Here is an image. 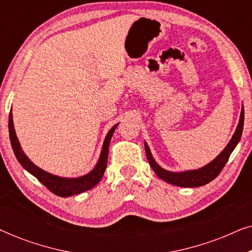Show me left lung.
<instances>
[{
	"mask_svg": "<svg viewBox=\"0 0 252 252\" xmlns=\"http://www.w3.org/2000/svg\"><path fill=\"white\" fill-rule=\"evenodd\" d=\"M243 124L244 108L242 105L239 124H237L235 133L233 134L232 139H230L228 144H227L225 149H223L215 159L210 161V163L208 165H205V166L197 168V170H187L182 172H172L165 170V168L161 167L160 165H158L157 161L155 160L149 147H148L147 142L144 141V148H146L148 161H149L151 168H153L157 177L160 178L161 180H164L165 182H167V184L185 188H194L199 187V186H204L206 184H209L210 181H212L213 179L218 177V174L221 172L223 166L226 165L230 154L233 153V150L235 149L237 143L240 142L243 132Z\"/></svg>",
	"mask_w": 252,
	"mask_h": 252,
	"instance_id": "8db88e82",
	"label": "left lung"
}]
</instances>
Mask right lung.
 Returning a JSON list of instances; mask_svg holds the SVG:
<instances>
[{
    "mask_svg": "<svg viewBox=\"0 0 252 252\" xmlns=\"http://www.w3.org/2000/svg\"><path fill=\"white\" fill-rule=\"evenodd\" d=\"M12 110H10L9 115V135H10V142H11V147L17 160L19 161L20 165L25 168V170L35 177L41 184L49 189L51 192L55 195L61 196V197H68V196H73L81 194V192L87 191L101 181V179L104 174V171L106 168V163H108V154H109V146L111 137L115 132L116 127L118 124L111 127L106 134L104 142H103L101 155H99L98 160L94 168L87 174L81 175L78 178H64L58 177V175L51 174L49 172L42 170L39 166H36L29 157L24 153L22 147H20L19 140L16 135L15 127H13V119H12Z\"/></svg>",
    "mask_w": 252,
    "mask_h": 252,
    "instance_id": "add662e5",
    "label": "right lung"
}]
</instances>
